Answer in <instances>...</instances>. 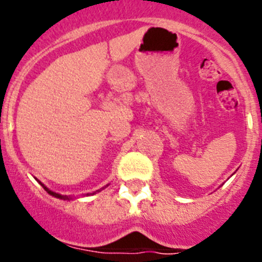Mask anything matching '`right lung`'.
<instances>
[{"label": "right lung", "instance_id": "add662e5", "mask_svg": "<svg viewBox=\"0 0 262 262\" xmlns=\"http://www.w3.org/2000/svg\"><path fill=\"white\" fill-rule=\"evenodd\" d=\"M43 186H44V185H43ZM44 189H46L47 191H48V194L53 195V196H55V198H59V199H68V196H66V195H60V194H57V192H54V191H52V190L47 189L46 186H44Z\"/></svg>", "mask_w": 262, "mask_h": 262}]
</instances>
